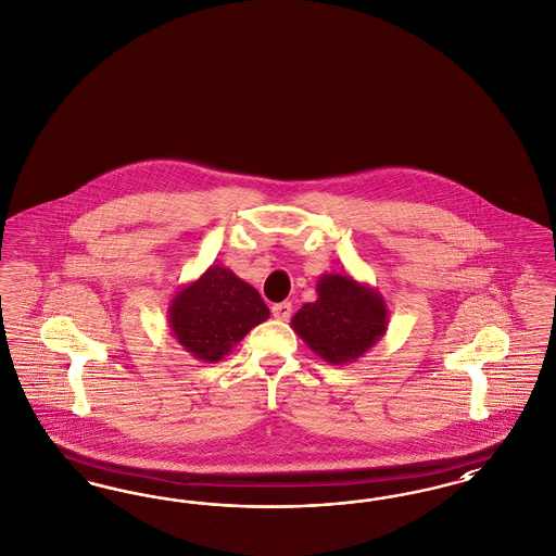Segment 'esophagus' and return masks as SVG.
Masks as SVG:
<instances>
[{
    "label": "esophagus",
    "mask_w": 556,
    "mask_h": 556,
    "mask_svg": "<svg viewBox=\"0 0 556 556\" xmlns=\"http://www.w3.org/2000/svg\"><path fill=\"white\" fill-rule=\"evenodd\" d=\"M273 316L277 318V320H288L289 316H291V304L289 302H281V304H273Z\"/></svg>",
    "instance_id": "obj_1"
}]
</instances>
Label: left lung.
<instances>
[{
	"mask_svg": "<svg viewBox=\"0 0 556 556\" xmlns=\"http://www.w3.org/2000/svg\"><path fill=\"white\" fill-rule=\"evenodd\" d=\"M318 298L291 318V329L316 356L329 364H350L372 350L389 327L382 293L352 275L325 273Z\"/></svg>",
	"mask_w": 556,
	"mask_h": 556,
	"instance_id": "8db88e82",
	"label": "left lung"
}]
</instances>
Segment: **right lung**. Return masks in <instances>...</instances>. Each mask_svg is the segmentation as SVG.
I'll list each match as a JSON object with an SVG mask.
<instances>
[{
  "mask_svg": "<svg viewBox=\"0 0 556 556\" xmlns=\"http://www.w3.org/2000/svg\"><path fill=\"white\" fill-rule=\"evenodd\" d=\"M261 293L233 270L211 265L174 295L167 318L174 339L200 362H222L268 318Z\"/></svg>",
  "mask_w": 556,
  "mask_h": 556,
  "instance_id": "add662e5",
  "label": "right lung"
}]
</instances>
